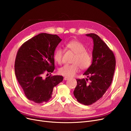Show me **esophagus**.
I'll return each mask as SVG.
<instances>
[{
    "label": "esophagus",
    "mask_w": 131,
    "mask_h": 131,
    "mask_svg": "<svg viewBox=\"0 0 131 131\" xmlns=\"http://www.w3.org/2000/svg\"><path fill=\"white\" fill-rule=\"evenodd\" d=\"M69 79V78H68V77H64V80H68Z\"/></svg>",
    "instance_id": "obj_1"
}]
</instances>
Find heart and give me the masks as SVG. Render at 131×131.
<instances>
[{
	"label": "heart",
	"instance_id": "obj_1",
	"mask_svg": "<svg viewBox=\"0 0 131 131\" xmlns=\"http://www.w3.org/2000/svg\"><path fill=\"white\" fill-rule=\"evenodd\" d=\"M66 47L75 54L72 60L73 64L62 67L58 70L59 74L66 77H72L79 72L80 67L82 70L90 68L92 63V57L83 43L77 40H72L67 43ZM62 57V49H56L53 53L54 61L58 64H61Z\"/></svg>",
	"mask_w": 131,
	"mask_h": 131
}]
</instances>
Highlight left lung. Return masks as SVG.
<instances>
[{
  "label": "left lung",
  "instance_id": "1",
  "mask_svg": "<svg viewBox=\"0 0 131 131\" xmlns=\"http://www.w3.org/2000/svg\"><path fill=\"white\" fill-rule=\"evenodd\" d=\"M86 35L93 40L92 63L84 73L89 79H77V85L73 93L79 103L89 105L101 98L110 87L116 60L113 51L100 37L94 33ZM89 80L90 82L88 81Z\"/></svg>",
  "mask_w": 131,
  "mask_h": 131
}]
</instances>
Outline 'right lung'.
I'll use <instances>...</instances> for the list:
<instances>
[{
	"label": "right lung",
	"instance_id": "obj_1",
	"mask_svg": "<svg viewBox=\"0 0 131 131\" xmlns=\"http://www.w3.org/2000/svg\"><path fill=\"white\" fill-rule=\"evenodd\" d=\"M61 40L57 35L40 33L23 43L18 49L15 62V75L29 100L36 103L48 102L54 87L63 81L60 75L42 78L45 73L53 72V53Z\"/></svg>",
	"mask_w": 131,
	"mask_h": 131
}]
</instances>
